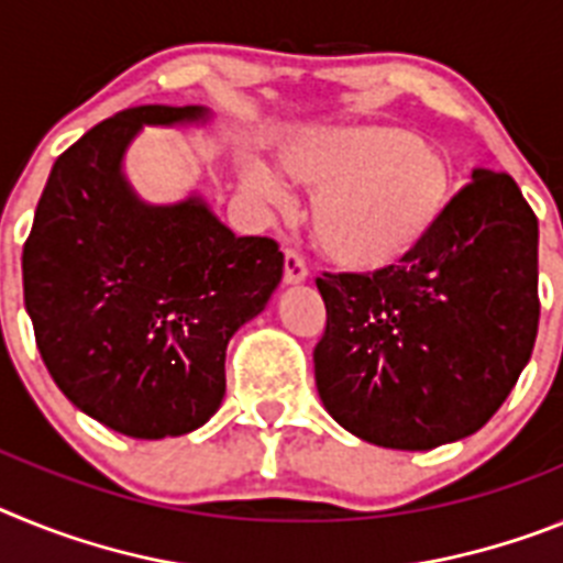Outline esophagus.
<instances>
[{
    "instance_id": "1",
    "label": "esophagus",
    "mask_w": 563,
    "mask_h": 563,
    "mask_svg": "<svg viewBox=\"0 0 563 563\" xmlns=\"http://www.w3.org/2000/svg\"><path fill=\"white\" fill-rule=\"evenodd\" d=\"M309 277V268H306V261L295 249H286V263H283V283L286 286H295V283H302Z\"/></svg>"
}]
</instances>
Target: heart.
I'll use <instances>...</instances> for the list:
<instances>
[{"instance_id": "obj_1", "label": "heart", "mask_w": 563, "mask_h": 563, "mask_svg": "<svg viewBox=\"0 0 563 563\" xmlns=\"http://www.w3.org/2000/svg\"><path fill=\"white\" fill-rule=\"evenodd\" d=\"M283 173L309 189L311 234L349 272L397 266L428 241L456 195V166L442 146L385 121L302 126L277 144ZM241 184L268 203H286V184L246 158Z\"/></svg>"}]
</instances>
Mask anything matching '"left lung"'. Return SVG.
I'll return each instance as SVG.
<instances>
[{"mask_svg": "<svg viewBox=\"0 0 563 563\" xmlns=\"http://www.w3.org/2000/svg\"><path fill=\"white\" fill-rule=\"evenodd\" d=\"M325 334L314 379L363 442L430 451L476 433L539 334V221L516 180H473L428 241L374 275L317 277Z\"/></svg>", "mask_w": 563, "mask_h": 563, "instance_id": "1", "label": "left lung"}]
</instances>
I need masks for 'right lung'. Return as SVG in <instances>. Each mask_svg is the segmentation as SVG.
<instances>
[{
	"label": "right lung",
	"mask_w": 563,
	"mask_h": 563,
	"mask_svg": "<svg viewBox=\"0 0 563 563\" xmlns=\"http://www.w3.org/2000/svg\"><path fill=\"white\" fill-rule=\"evenodd\" d=\"M207 107L115 112L56 158L22 252L24 309L58 390L133 439L192 433L221 408L227 345L283 277L268 238H238L198 192L146 203L124 175L144 126Z\"/></svg>",
	"instance_id": "add662e5"
}]
</instances>
